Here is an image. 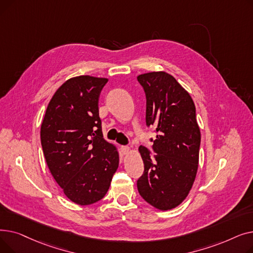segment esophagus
I'll return each instance as SVG.
<instances>
[{
    "mask_svg": "<svg viewBox=\"0 0 253 253\" xmlns=\"http://www.w3.org/2000/svg\"><path fill=\"white\" fill-rule=\"evenodd\" d=\"M121 151L123 154H128L130 151V148L127 147V145H121Z\"/></svg>",
    "mask_w": 253,
    "mask_h": 253,
    "instance_id": "obj_1",
    "label": "esophagus"
}]
</instances>
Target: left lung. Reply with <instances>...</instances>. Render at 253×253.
I'll return each instance as SVG.
<instances>
[{
	"instance_id": "left-lung-1",
	"label": "left lung",
	"mask_w": 253,
	"mask_h": 253,
	"mask_svg": "<svg viewBox=\"0 0 253 253\" xmlns=\"http://www.w3.org/2000/svg\"><path fill=\"white\" fill-rule=\"evenodd\" d=\"M147 110L145 123L157 133L152 153L139 147L144 171L137 179L140 196L152 206L169 210L178 206L191 191L197 174L201 133L196 108L189 93L165 72L139 75Z\"/></svg>"
}]
</instances>
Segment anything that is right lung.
<instances>
[{"label": "right lung", "mask_w": 253, "mask_h": 253, "mask_svg": "<svg viewBox=\"0 0 253 253\" xmlns=\"http://www.w3.org/2000/svg\"><path fill=\"white\" fill-rule=\"evenodd\" d=\"M108 79L79 76L51 98L41 126L48 168L64 195L79 205L105 196L119 166L117 149L103 138L98 100Z\"/></svg>", "instance_id": "right-lung-1"}]
</instances>
